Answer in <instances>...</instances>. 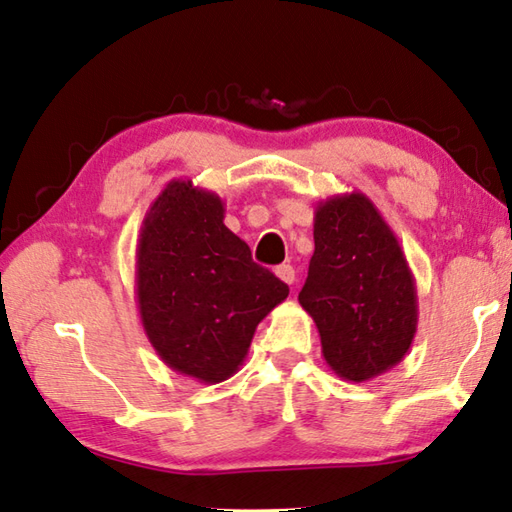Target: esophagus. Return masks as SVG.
<instances>
[{
    "label": "esophagus",
    "mask_w": 512,
    "mask_h": 512,
    "mask_svg": "<svg viewBox=\"0 0 512 512\" xmlns=\"http://www.w3.org/2000/svg\"><path fill=\"white\" fill-rule=\"evenodd\" d=\"M275 275L280 277V280L286 282V284H293V282H295V268H293L291 264L277 266V268H275Z\"/></svg>",
    "instance_id": "34e87169"
}]
</instances>
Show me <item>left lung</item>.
<instances>
[{
	"instance_id": "1",
	"label": "left lung",
	"mask_w": 512,
	"mask_h": 512,
	"mask_svg": "<svg viewBox=\"0 0 512 512\" xmlns=\"http://www.w3.org/2000/svg\"><path fill=\"white\" fill-rule=\"evenodd\" d=\"M302 309L320 333L322 356L342 380L365 383L396 367L418 324L416 282L394 230L367 194L320 201Z\"/></svg>"
}]
</instances>
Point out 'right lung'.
Instances as JSON below:
<instances>
[{
	"mask_svg": "<svg viewBox=\"0 0 512 512\" xmlns=\"http://www.w3.org/2000/svg\"><path fill=\"white\" fill-rule=\"evenodd\" d=\"M224 215L215 192L174 179L147 210L136 246L147 338L167 367L206 385L237 374L257 324L288 295Z\"/></svg>",
	"mask_w": 512,
	"mask_h": 512,
	"instance_id": "add662e5",
	"label": "right lung"
}]
</instances>
